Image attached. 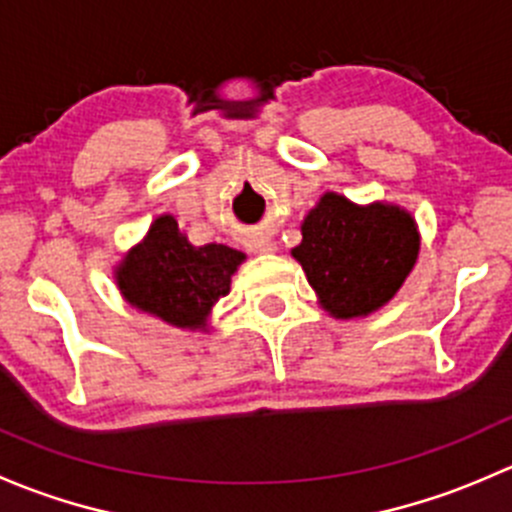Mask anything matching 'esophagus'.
Instances as JSON below:
<instances>
[{
	"mask_svg": "<svg viewBox=\"0 0 512 512\" xmlns=\"http://www.w3.org/2000/svg\"><path fill=\"white\" fill-rule=\"evenodd\" d=\"M252 250H255V252H272V250H275V245H272V242H267V240H262V242H255V245H252Z\"/></svg>",
	"mask_w": 512,
	"mask_h": 512,
	"instance_id": "esophagus-1",
	"label": "esophagus"
}]
</instances>
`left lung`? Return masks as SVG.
I'll return each instance as SVG.
<instances>
[{"label": "left lung", "mask_w": 512, "mask_h": 512, "mask_svg": "<svg viewBox=\"0 0 512 512\" xmlns=\"http://www.w3.org/2000/svg\"><path fill=\"white\" fill-rule=\"evenodd\" d=\"M322 307L334 317H361L389 302L418 255L416 223L396 205H359L327 193L304 218L292 250Z\"/></svg>", "instance_id": "8db88e82"}]
</instances>
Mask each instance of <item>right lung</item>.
Instances as JSON below:
<instances>
[{"label": "right lung", "mask_w": 512, "mask_h": 512, "mask_svg": "<svg viewBox=\"0 0 512 512\" xmlns=\"http://www.w3.org/2000/svg\"><path fill=\"white\" fill-rule=\"evenodd\" d=\"M242 260L245 255L227 245H190L173 215H160L121 262L116 280L133 307L173 327H203L213 304L230 292Z\"/></svg>", "instance_id": "add662e5"}]
</instances>
